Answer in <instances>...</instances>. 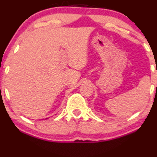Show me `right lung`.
<instances>
[{"label":"right lung","mask_w":157,"mask_h":157,"mask_svg":"<svg viewBox=\"0 0 157 157\" xmlns=\"http://www.w3.org/2000/svg\"><path fill=\"white\" fill-rule=\"evenodd\" d=\"M46 119H47V118H46Z\"/></svg>","instance_id":"obj_1"}]
</instances>
